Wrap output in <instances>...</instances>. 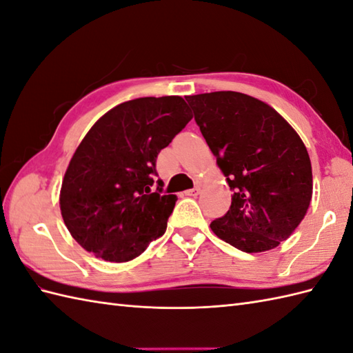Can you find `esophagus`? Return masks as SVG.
Wrapping results in <instances>:
<instances>
[{
    "mask_svg": "<svg viewBox=\"0 0 353 353\" xmlns=\"http://www.w3.org/2000/svg\"><path fill=\"white\" fill-rule=\"evenodd\" d=\"M185 194L190 195V196H196L200 194V186H195V188H192V190H188Z\"/></svg>",
    "mask_w": 353,
    "mask_h": 353,
    "instance_id": "obj_1",
    "label": "esophagus"
}]
</instances>
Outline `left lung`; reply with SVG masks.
Segmentation results:
<instances>
[{
    "label": "left lung",
    "instance_id": "1",
    "mask_svg": "<svg viewBox=\"0 0 353 353\" xmlns=\"http://www.w3.org/2000/svg\"><path fill=\"white\" fill-rule=\"evenodd\" d=\"M186 101L233 191L212 232L243 252L276 248L296 230L313 195L305 144L281 114L252 96L214 92Z\"/></svg>",
    "mask_w": 353,
    "mask_h": 353
}]
</instances>
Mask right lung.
<instances>
[{"instance_id": "add662e5", "label": "right lung", "mask_w": 353, "mask_h": 353, "mask_svg": "<svg viewBox=\"0 0 353 353\" xmlns=\"http://www.w3.org/2000/svg\"><path fill=\"white\" fill-rule=\"evenodd\" d=\"M191 119L180 96L139 97L90 128L60 190L64 224L85 251L125 263L165 233L177 196L152 192L157 158Z\"/></svg>"}]
</instances>
